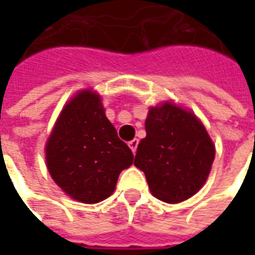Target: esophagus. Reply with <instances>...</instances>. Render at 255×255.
Segmentation results:
<instances>
[{"instance_id": "1", "label": "esophagus", "mask_w": 255, "mask_h": 255, "mask_svg": "<svg viewBox=\"0 0 255 255\" xmlns=\"http://www.w3.org/2000/svg\"><path fill=\"white\" fill-rule=\"evenodd\" d=\"M138 144H139V140H138V139H132L131 142H128V146L131 147V150H132L133 154L136 153V149H138Z\"/></svg>"}]
</instances>
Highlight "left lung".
Masks as SVG:
<instances>
[{
  "instance_id": "obj_1",
  "label": "left lung",
  "mask_w": 255,
  "mask_h": 255,
  "mask_svg": "<svg viewBox=\"0 0 255 255\" xmlns=\"http://www.w3.org/2000/svg\"><path fill=\"white\" fill-rule=\"evenodd\" d=\"M133 165L144 172L151 194L168 203L199 191L214 160V146L195 115L166 102L151 108Z\"/></svg>"
}]
</instances>
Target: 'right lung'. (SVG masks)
I'll return each mask as SVG.
<instances>
[{
	"label": "right lung",
	"instance_id": "add662e5",
	"mask_svg": "<svg viewBox=\"0 0 255 255\" xmlns=\"http://www.w3.org/2000/svg\"><path fill=\"white\" fill-rule=\"evenodd\" d=\"M132 161L131 149L106 119L101 98L89 90L64 108L46 143L53 180L84 203L101 202L112 195L120 172Z\"/></svg>",
	"mask_w": 255,
	"mask_h": 255
}]
</instances>
